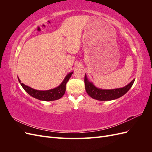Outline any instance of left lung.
Returning a JSON list of instances; mask_svg holds the SVG:
<instances>
[{
	"label": "left lung",
	"mask_w": 152,
	"mask_h": 152,
	"mask_svg": "<svg viewBox=\"0 0 152 152\" xmlns=\"http://www.w3.org/2000/svg\"><path fill=\"white\" fill-rule=\"evenodd\" d=\"M134 80L135 79H133L129 84H128L123 87H121V88L103 89L96 87L93 82H90L88 80L86 74L84 77L85 88L87 93L92 98L99 101H111L121 97V96H124L131 89L132 84H134Z\"/></svg>",
	"instance_id": "left-lung-1"
}]
</instances>
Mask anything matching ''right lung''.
<instances>
[{"label": "right lung", "instance_id": "right-lung-1", "mask_svg": "<svg viewBox=\"0 0 152 152\" xmlns=\"http://www.w3.org/2000/svg\"><path fill=\"white\" fill-rule=\"evenodd\" d=\"M73 73V72H72L67 74L61 84L59 86L55 87L54 89L47 91H39L34 89L28 86L25 85L23 83H21L20 79L18 77V79L23 88L24 89V90L27 93L32 96V97L41 101L50 102V101H54L60 99L65 94L66 91V84L69 79H70Z\"/></svg>", "mask_w": 152, "mask_h": 152}]
</instances>
